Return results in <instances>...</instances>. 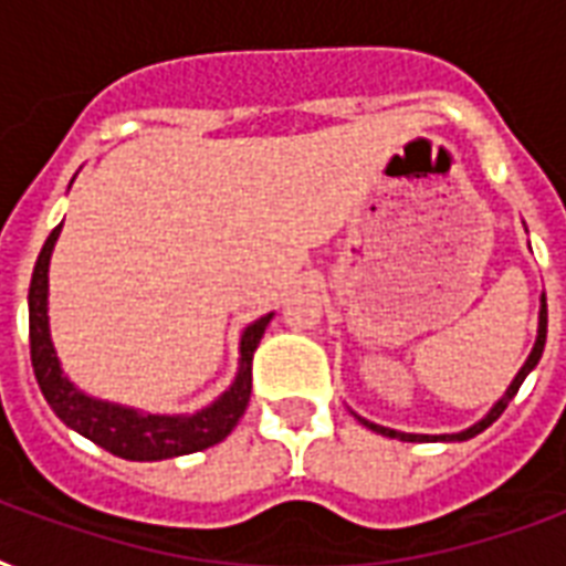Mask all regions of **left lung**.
I'll return each mask as SVG.
<instances>
[{
  "instance_id": "obj_1",
  "label": "left lung",
  "mask_w": 566,
  "mask_h": 566,
  "mask_svg": "<svg viewBox=\"0 0 566 566\" xmlns=\"http://www.w3.org/2000/svg\"><path fill=\"white\" fill-rule=\"evenodd\" d=\"M544 346H546V293H541V311H537V337H535V346H532V353H528L526 364L520 367V373L514 376V381L509 385V390L493 402V408L488 413H484L482 420L473 422L470 429L464 431H452V434H413V431H396V429H387V426H378V422H370L364 420L361 413H355V420L361 422V426H367L370 431H376V434H385V438H396V440H408V443H429V440H440V443H455V440H470L475 438V434H482L488 426H491L493 420H500V413L509 408V402L517 396L520 385L526 381V376L537 367V361H541V355H544Z\"/></svg>"
}]
</instances>
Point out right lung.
Masks as SVG:
<instances>
[{"label":"right lung","mask_w":566,"mask_h":566,"mask_svg":"<svg viewBox=\"0 0 566 566\" xmlns=\"http://www.w3.org/2000/svg\"><path fill=\"white\" fill-rule=\"evenodd\" d=\"M61 226L52 229L40 249L29 287L31 367L57 420L78 431L82 438L93 440L96 447L108 449L111 455L126 458V461H164V458L190 455L229 438L231 429L247 411L249 394H252V355L273 314H264L243 328L234 381L199 411L149 413L140 408H128V405L108 402V399H96L70 381L52 344V332H49V261H52Z\"/></svg>","instance_id":"right-lung-1"}]
</instances>
